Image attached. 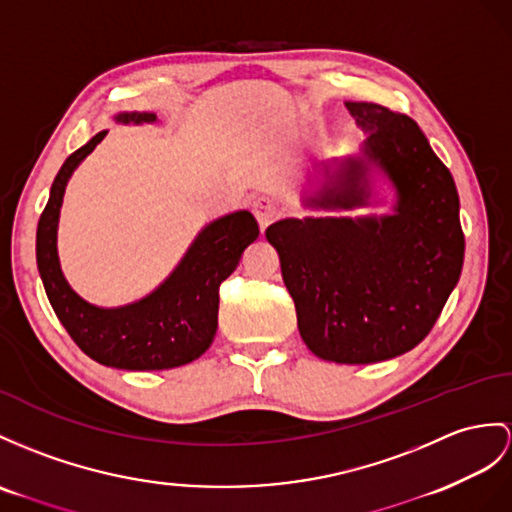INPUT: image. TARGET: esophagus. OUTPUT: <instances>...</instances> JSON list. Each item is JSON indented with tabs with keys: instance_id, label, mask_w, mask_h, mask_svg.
<instances>
[{
	"instance_id": "34e87169",
	"label": "esophagus",
	"mask_w": 512,
	"mask_h": 512,
	"mask_svg": "<svg viewBox=\"0 0 512 512\" xmlns=\"http://www.w3.org/2000/svg\"><path fill=\"white\" fill-rule=\"evenodd\" d=\"M252 213L258 219L260 228H267L273 219L280 217V206H278L276 199L258 197V199H254V204H252Z\"/></svg>"
}]
</instances>
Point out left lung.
I'll return each instance as SVG.
<instances>
[{"label": "left lung", "mask_w": 512, "mask_h": 512, "mask_svg": "<svg viewBox=\"0 0 512 512\" xmlns=\"http://www.w3.org/2000/svg\"><path fill=\"white\" fill-rule=\"evenodd\" d=\"M345 108L367 139L358 154L315 165L302 206L384 204L373 193L378 173L393 191L391 215L289 217L265 236L308 350L330 363L369 365L426 339L463 271L465 236L452 173L417 123L378 104Z\"/></svg>", "instance_id": "8db88e82"}]
</instances>
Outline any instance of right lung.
<instances>
[{
	"instance_id": "obj_1",
	"label": "right lung",
	"mask_w": 512,
	"mask_h": 512,
	"mask_svg": "<svg viewBox=\"0 0 512 512\" xmlns=\"http://www.w3.org/2000/svg\"><path fill=\"white\" fill-rule=\"evenodd\" d=\"M117 123H156L154 112H119ZM108 130L73 152L49 191L36 228V265L49 304L80 350L99 365L128 371H158L193 363L217 334L219 284L239 265L258 223L249 210H234L206 223L191 247L152 293L126 306L104 308L71 289L58 258V219L69 178L104 141Z\"/></svg>"
}]
</instances>
